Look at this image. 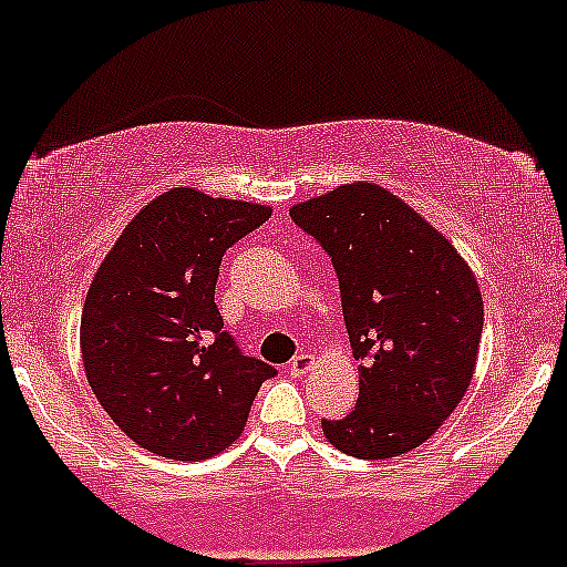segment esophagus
I'll return each instance as SVG.
<instances>
[{
  "label": "esophagus",
  "mask_w": 567,
  "mask_h": 567,
  "mask_svg": "<svg viewBox=\"0 0 567 567\" xmlns=\"http://www.w3.org/2000/svg\"><path fill=\"white\" fill-rule=\"evenodd\" d=\"M311 368H315V354H309V351H301L298 357H292V362L288 365L290 375H306Z\"/></svg>",
  "instance_id": "1"
}]
</instances>
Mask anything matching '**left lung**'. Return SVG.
<instances>
[{
  "mask_svg": "<svg viewBox=\"0 0 567 567\" xmlns=\"http://www.w3.org/2000/svg\"><path fill=\"white\" fill-rule=\"evenodd\" d=\"M290 218L336 266L360 396L322 421L354 458H394L442 426L477 368L483 296L470 264L408 202L357 181L298 202Z\"/></svg>",
  "mask_w": 567,
  "mask_h": 567,
  "instance_id": "obj_1",
  "label": "left lung"
}]
</instances>
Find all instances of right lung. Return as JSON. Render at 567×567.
<instances>
[{"label": "right lung", "mask_w": 567, "mask_h": 567, "mask_svg": "<svg viewBox=\"0 0 567 567\" xmlns=\"http://www.w3.org/2000/svg\"><path fill=\"white\" fill-rule=\"evenodd\" d=\"M271 207L178 186L125 226L84 298V375L103 410L143 451L202 461L243 434L275 368L224 330L216 282L224 252Z\"/></svg>", "instance_id": "obj_1"}]
</instances>
